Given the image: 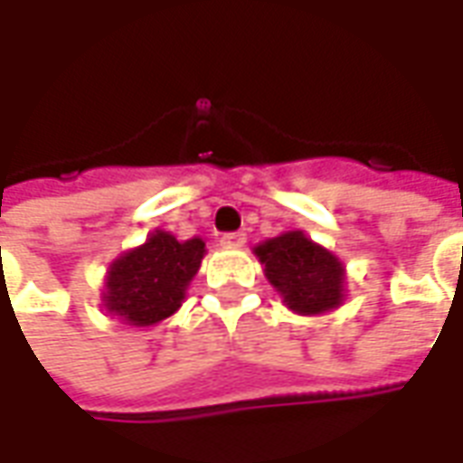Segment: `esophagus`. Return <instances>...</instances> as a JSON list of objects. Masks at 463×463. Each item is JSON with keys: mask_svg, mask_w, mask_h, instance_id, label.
<instances>
[{"mask_svg": "<svg viewBox=\"0 0 463 463\" xmlns=\"http://www.w3.org/2000/svg\"><path fill=\"white\" fill-rule=\"evenodd\" d=\"M245 232H225L221 238V245L222 248H242L245 245Z\"/></svg>", "mask_w": 463, "mask_h": 463, "instance_id": "esophagus-1", "label": "esophagus"}]
</instances>
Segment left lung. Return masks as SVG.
<instances>
[{
    "mask_svg": "<svg viewBox=\"0 0 463 463\" xmlns=\"http://www.w3.org/2000/svg\"><path fill=\"white\" fill-rule=\"evenodd\" d=\"M262 272L282 305L298 315H325L345 302V262L302 231H288L255 245Z\"/></svg>",
    "mask_w": 463,
    "mask_h": 463,
    "instance_id": "8db88e82",
    "label": "left lung"
}]
</instances>
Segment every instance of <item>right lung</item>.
<instances>
[{
  "instance_id": "obj_1",
  "label": "right lung",
  "mask_w": 463,
  "mask_h": 463,
  "mask_svg": "<svg viewBox=\"0 0 463 463\" xmlns=\"http://www.w3.org/2000/svg\"><path fill=\"white\" fill-rule=\"evenodd\" d=\"M203 255V238L178 241L168 231H153L146 242L109 265L101 292L106 312L133 327H151L171 317L201 270Z\"/></svg>"
}]
</instances>
